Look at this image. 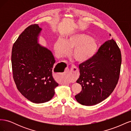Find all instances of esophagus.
Segmentation results:
<instances>
[{
	"instance_id": "1",
	"label": "esophagus",
	"mask_w": 131,
	"mask_h": 131,
	"mask_svg": "<svg viewBox=\"0 0 131 131\" xmlns=\"http://www.w3.org/2000/svg\"><path fill=\"white\" fill-rule=\"evenodd\" d=\"M72 68L73 69H77V68L76 67H75L74 65H72Z\"/></svg>"
}]
</instances>
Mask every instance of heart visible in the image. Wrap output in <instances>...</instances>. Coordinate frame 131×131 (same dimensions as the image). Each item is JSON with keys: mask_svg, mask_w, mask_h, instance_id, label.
I'll return each instance as SVG.
<instances>
[{"mask_svg": "<svg viewBox=\"0 0 131 131\" xmlns=\"http://www.w3.org/2000/svg\"><path fill=\"white\" fill-rule=\"evenodd\" d=\"M54 53L58 58L72 55L77 62L82 63L89 61L97 52L98 43L94 39L85 34H75L66 40L58 38L53 44Z\"/></svg>", "mask_w": 131, "mask_h": 131, "instance_id": "obj_1", "label": "heart"}]
</instances>
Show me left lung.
I'll use <instances>...</instances> for the list:
<instances>
[{
	"mask_svg": "<svg viewBox=\"0 0 131 131\" xmlns=\"http://www.w3.org/2000/svg\"><path fill=\"white\" fill-rule=\"evenodd\" d=\"M121 64V51L116 42L113 39L105 41L90 60L79 66L80 75L77 82L82 90L75 96L78 102L91 106L108 97L117 84Z\"/></svg>",
	"mask_w": 131,
	"mask_h": 131,
	"instance_id": "1",
	"label": "left lung"
}]
</instances>
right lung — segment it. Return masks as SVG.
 I'll list each match as a JSON object with an SVG mask.
<instances>
[{
  "label": "right lung",
  "mask_w": 131,
  "mask_h": 131,
  "mask_svg": "<svg viewBox=\"0 0 131 131\" xmlns=\"http://www.w3.org/2000/svg\"><path fill=\"white\" fill-rule=\"evenodd\" d=\"M41 29L37 24L26 28L14 43L11 53L13 78L17 88L35 103L51 100L58 86L52 77L53 55L38 42Z\"/></svg>",
  "instance_id": "obj_1"
}]
</instances>
